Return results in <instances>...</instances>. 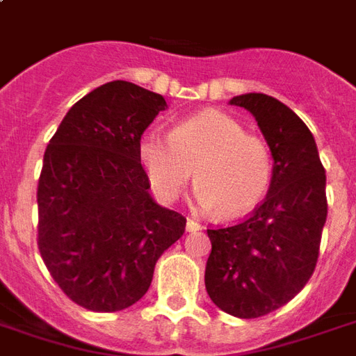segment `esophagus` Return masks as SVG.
I'll return each instance as SVG.
<instances>
[{
  "mask_svg": "<svg viewBox=\"0 0 356 356\" xmlns=\"http://www.w3.org/2000/svg\"><path fill=\"white\" fill-rule=\"evenodd\" d=\"M202 225L198 221H194V219H186V231L188 232H196L200 231Z\"/></svg>",
  "mask_w": 356,
  "mask_h": 356,
  "instance_id": "1",
  "label": "esophagus"
}]
</instances>
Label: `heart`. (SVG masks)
Returning a JSON list of instances; mask_svg holds the SVG:
<instances>
[{"mask_svg":"<svg viewBox=\"0 0 356 356\" xmlns=\"http://www.w3.org/2000/svg\"><path fill=\"white\" fill-rule=\"evenodd\" d=\"M137 156L148 185L163 202L183 193L194 170L196 202L223 219L246 216L259 206L273 179L267 143L219 110L186 118L170 135L145 133Z\"/></svg>","mask_w":356,"mask_h":356,"instance_id":"obj_1","label":"heart"}]
</instances>
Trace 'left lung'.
<instances>
[{"instance_id": "obj_1", "label": "left lung", "mask_w": 356, "mask_h": 356, "mask_svg": "<svg viewBox=\"0 0 356 356\" xmlns=\"http://www.w3.org/2000/svg\"><path fill=\"white\" fill-rule=\"evenodd\" d=\"M250 110L273 152L267 198L242 221L208 229L206 290L221 311L259 318L286 305L313 276L328 216L326 171L313 133L286 104L263 93L231 99Z\"/></svg>"}]
</instances>
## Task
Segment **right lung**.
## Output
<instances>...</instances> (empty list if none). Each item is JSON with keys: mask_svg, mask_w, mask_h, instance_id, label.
I'll return each mask as SVG.
<instances>
[{"mask_svg": "<svg viewBox=\"0 0 356 356\" xmlns=\"http://www.w3.org/2000/svg\"><path fill=\"white\" fill-rule=\"evenodd\" d=\"M165 99L129 81H108L68 110L43 156L38 181V248L74 303L116 313L137 303L156 261L186 219L148 194L137 156Z\"/></svg>", "mask_w": 356, "mask_h": 356, "instance_id": "1", "label": "right lung"}]
</instances>
